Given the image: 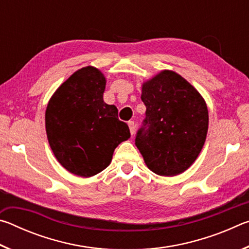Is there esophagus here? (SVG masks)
<instances>
[{
	"instance_id": "esophagus-1",
	"label": "esophagus",
	"mask_w": 249,
	"mask_h": 249,
	"mask_svg": "<svg viewBox=\"0 0 249 249\" xmlns=\"http://www.w3.org/2000/svg\"><path fill=\"white\" fill-rule=\"evenodd\" d=\"M128 127H129V132H130V134H132V136H133V135L135 134V128H136V127H135V123H134L133 121H129L128 122Z\"/></svg>"
}]
</instances>
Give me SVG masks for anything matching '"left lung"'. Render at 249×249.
Segmentation results:
<instances>
[{
    "label": "left lung",
    "instance_id": "8db88e82",
    "mask_svg": "<svg viewBox=\"0 0 249 249\" xmlns=\"http://www.w3.org/2000/svg\"><path fill=\"white\" fill-rule=\"evenodd\" d=\"M144 126L135 144L146 166L159 176L182 174L203 148L209 112L199 91L172 70H161L142 86Z\"/></svg>",
    "mask_w": 249,
    "mask_h": 249
}]
</instances>
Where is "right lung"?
<instances>
[{
    "label": "right lung",
    "instance_id": "1",
    "mask_svg": "<svg viewBox=\"0 0 249 249\" xmlns=\"http://www.w3.org/2000/svg\"><path fill=\"white\" fill-rule=\"evenodd\" d=\"M105 84L101 70L83 67L54 91L46 108V133L54 157L83 178L104 170L116 147L130 137L115 105L103 101Z\"/></svg>",
    "mask_w": 249,
    "mask_h": 249
}]
</instances>
